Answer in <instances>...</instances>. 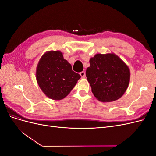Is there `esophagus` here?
I'll use <instances>...</instances> for the list:
<instances>
[{
	"label": "esophagus",
	"instance_id": "esophagus-1",
	"mask_svg": "<svg viewBox=\"0 0 156 156\" xmlns=\"http://www.w3.org/2000/svg\"><path fill=\"white\" fill-rule=\"evenodd\" d=\"M80 75H81L82 78H84V77H85V75H86L85 72H84V71H83V72H81V73H80Z\"/></svg>",
	"mask_w": 156,
	"mask_h": 156
}]
</instances>
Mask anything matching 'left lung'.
<instances>
[{"mask_svg": "<svg viewBox=\"0 0 156 156\" xmlns=\"http://www.w3.org/2000/svg\"><path fill=\"white\" fill-rule=\"evenodd\" d=\"M86 76L95 98L101 102L119 100L130 81L127 65L115 53H98L90 59Z\"/></svg>", "mask_w": 156, "mask_h": 156, "instance_id": "obj_1", "label": "left lung"}]
</instances>
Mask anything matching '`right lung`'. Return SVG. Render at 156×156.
<instances>
[{
	"instance_id": "add662e5",
	"label": "right lung",
	"mask_w": 156,
	"mask_h": 156,
	"mask_svg": "<svg viewBox=\"0 0 156 156\" xmlns=\"http://www.w3.org/2000/svg\"><path fill=\"white\" fill-rule=\"evenodd\" d=\"M36 77L46 96L60 100L72 91L81 75L73 72L62 52L49 51L41 56L37 63Z\"/></svg>"
}]
</instances>
